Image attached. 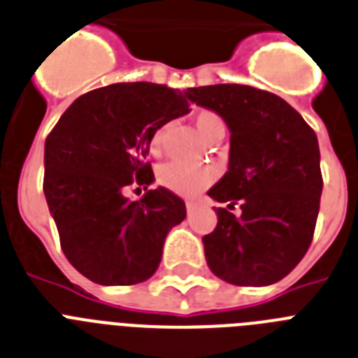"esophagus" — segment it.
Listing matches in <instances>:
<instances>
[{"mask_svg":"<svg viewBox=\"0 0 358 358\" xmlns=\"http://www.w3.org/2000/svg\"><path fill=\"white\" fill-rule=\"evenodd\" d=\"M194 208H196V204H194V202H185V209H187V213L194 211Z\"/></svg>","mask_w":358,"mask_h":358,"instance_id":"obj_1","label":"esophagus"}]
</instances>
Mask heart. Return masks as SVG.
I'll use <instances>...</instances> for the list:
<instances>
[{
	"instance_id": "obj_1",
	"label": "heart",
	"mask_w": 358,
	"mask_h": 358,
	"mask_svg": "<svg viewBox=\"0 0 358 358\" xmlns=\"http://www.w3.org/2000/svg\"><path fill=\"white\" fill-rule=\"evenodd\" d=\"M194 127L208 143H217L224 138L226 134L224 119L213 110H202V112L196 113ZM165 130H167V127L162 124L150 134L149 150L152 154H158L164 147ZM213 178V171L209 167H204V165H185L178 164V162H169L158 169V184L171 193L180 194V196H196L211 185Z\"/></svg>"
}]
</instances>
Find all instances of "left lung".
I'll return each mask as SVG.
<instances>
[{"mask_svg":"<svg viewBox=\"0 0 358 358\" xmlns=\"http://www.w3.org/2000/svg\"><path fill=\"white\" fill-rule=\"evenodd\" d=\"M229 132L228 173L209 189L217 228L202 237L208 266L241 287L283 280L303 259L320 209V149L315 130L287 101L245 84L187 88ZM241 206L235 217L229 208Z\"/></svg>","mask_w":358,"mask_h":358,"instance_id":"8db88e82","label":"left lung"}]
</instances>
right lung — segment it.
Instances as JSON below:
<instances>
[{
  "mask_svg": "<svg viewBox=\"0 0 358 358\" xmlns=\"http://www.w3.org/2000/svg\"><path fill=\"white\" fill-rule=\"evenodd\" d=\"M189 112L185 95L152 83H119L80 95L45 139L43 193L64 255L99 285H136L158 270L184 200L165 187L130 202L127 185L154 182L149 139Z\"/></svg>",
  "mask_w": 358,
  "mask_h": 358,
  "instance_id": "right-lung-1",
  "label": "right lung"
}]
</instances>
